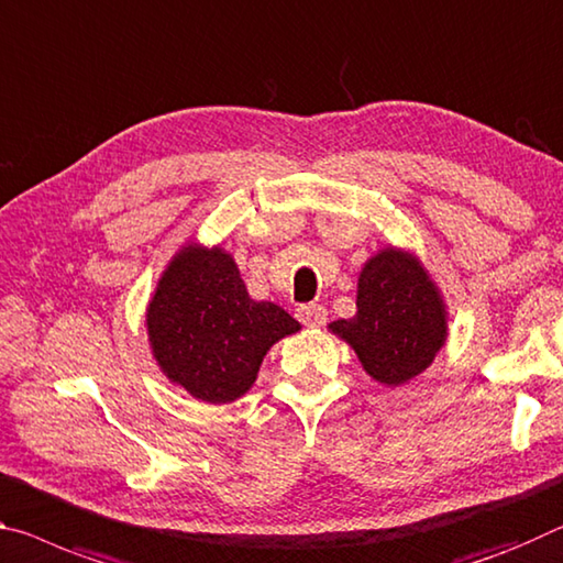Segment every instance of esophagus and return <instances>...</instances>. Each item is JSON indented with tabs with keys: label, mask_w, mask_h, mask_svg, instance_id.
Returning <instances> with one entry per match:
<instances>
[{
	"label": "esophagus",
	"mask_w": 563,
	"mask_h": 563,
	"mask_svg": "<svg viewBox=\"0 0 563 563\" xmlns=\"http://www.w3.org/2000/svg\"><path fill=\"white\" fill-rule=\"evenodd\" d=\"M296 316H298V320H300L302 325L320 328V325L325 323L328 310H325V306H320V302H306V306H300L296 310Z\"/></svg>",
	"instance_id": "1"
}]
</instances>
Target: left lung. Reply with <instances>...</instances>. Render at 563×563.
Returning a JSON list of instances; mask_svg holds the SVG:
<instances>
[{"label": "left lung", "instance_id": "obj_1", "mask_svg": "<svg viewBox=\"0 0 563 563\" xmlns=\"http://www.w3.org/2000/svg\"><path fill=\"white\" fill-rule=\"evenodd\" d=\"M333 333L358 353L363 368L386 386L426 371L445 341V316L433 283L410 255L383 250L365 263L358 313L335 320Z\"/></svg>", "mask_w": 563, "mask_h": 563}]
</instances>
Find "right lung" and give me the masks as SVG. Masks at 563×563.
I'll list each match as a JSON object with an SVG mask.
<instances>
[{
    "instance_id": "right-lung-1",
    "label": "right lung",
    "mask_w": 563,
    "mask_h": 563,
    "mask_svg": "<svg viewBox=\"0 0 563 563\" xmlns=\"http://www.w3.org/2000/svg\"><path fill=\"white\" fill-rule=\"evenodd\" d=\"M298 328L283 308L247 296L238 265L220 247H185L147 310L150 341L167 378L208 404L243 396L267 347Z\"/></svg>"
}]
</instances>
